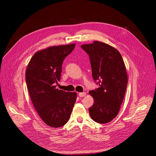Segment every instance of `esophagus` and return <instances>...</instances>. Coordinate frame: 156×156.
<instances>
[{
	"mask_svg": "<svg viewBox=\"0 0 156 156\" xmlns=\"http://www.w3.org/2000/svg\"><path fill=\"white\" fill-rule=\"evenodd\" d=\"M78 95L80 96V97H83L86 95V92H81V93H79Z\"/></svg>",
	"mask_w": 156,
	"mask_h": 156,
	"instance_id": "1",
	"label": "esophagus"
}]
</instances>
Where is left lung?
<instances>
[{
    "label": "left lung",
    "mask_w": 156,
    "mask_h": 156,
    "mask_svg": "<svg viewBox=\"0 0 156 156\" xmlns=\"http://www.w3.org/2000/svg\"><path fill=\"white\" fill-rule=\"evenodd\" d=\"M88 54L92 77L99 85L89 92L94 104L88 109L92 119L99 123L111 121L119 111L128 83L126 67L119 52L99 41L81 46Z\"/></svg>",
    "instance_id": "1"
}]
</instances>
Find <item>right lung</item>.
<instances>
[{
  "label": "right lung",
  "mask_w": 156,
  "mask_h": 156,
  "mask_svg": "<svg viewBox=\"0 0 156 156\" xmlns=\"http://www.w3.org/2000/svg\"><path fill=\"white\" fill-rule=\"evenodd\" d=\"M76 44L49 47L37 52L26 71V82L31 102L46 125L52 128L64 126L68 121L77 95L56 88L61 79L64 59Z\"/></svg>",
  "instance_id": "1"
}]
</instances>
